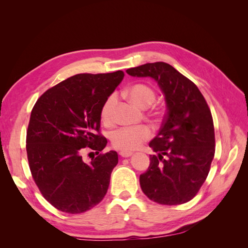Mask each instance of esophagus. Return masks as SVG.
<instances>
[{
    "label": "esophagus",
    "mask_w": 248,
    "mask_h": 248,
    "mask_svg": "<svg viewBox=\"0 0 248 248\" xmlns=\"http://www.w3.org/2000/svg\"><path fill=\"white\" fill-rule=\"evenodd\" d=\"M119 154H120V156H121V157H129V156L132 155L131 152H127V151H121Z\"/></svg>",
    "instance_id": "esophagus-1"
}]
</instances>
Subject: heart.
<instances>
[{"mask_svg": "<svg viewBox=\"0 0 248 248\" xmlns=\"http://www.w3.org/2000/svg\"><path fill=\"white\" fill-rule=\"evenodd\" d=\"M129 98L141 108H148L156 100V94L153 89L147 85L138 84L128 90ZM118 102V95L110 94L104 101L101 108V118L104 123L110 124L114 121L115 109ZM152 136V131L148 126L122 127L111 133L110 141L114 148L122 151H133L140 147L142 142Z\"/></svg>", "mask_w": 248, "mask_h": 248, "instance_id": "1", "label": "heart"}]
</instances>
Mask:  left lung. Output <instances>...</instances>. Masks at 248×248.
Returning <instances> with one entry per match:
<instances>
[{"label": "left lung", "instance_id": "left-lung-1", "mask_svg": "<svg viewBox=\"0 0 248 248\" xmlns=\"http://www.w3.org/2000/svg\"><path fill=\"white\" fill-rule=\"evenodd\" d=\"M131 77L154 78L167 102L158 134L149 146L150 166L140 176V188L160 205H181L197 196L215 153L214 125L207 101L190 79L164 62L127 69Z\"/></svg>", "mask_w": 248, "mask_h": 248}]
</instances>
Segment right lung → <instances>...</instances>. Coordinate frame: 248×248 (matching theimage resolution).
<instances>
[{
    "mask_svg": "<svg viewBox=\"0 0 248 248\" xmlns=\"http://www.w3.org/2000/svg\"><path fill=\"white\" fill-rule=\"evenodd\" d=\"M124 72L79 73L44 92L32 109L27 155L43 198L60 211L86 212L102 201L118 163L116 151L100 153L108 140L100 133L101 108ZM86 149L97 156L82 159Z\"/></svg>",
    "mask_w": 248,
    "mask_h": 248,
    "instance_id": "obj_1",
    "label": "right lung"
}]
</instances>
